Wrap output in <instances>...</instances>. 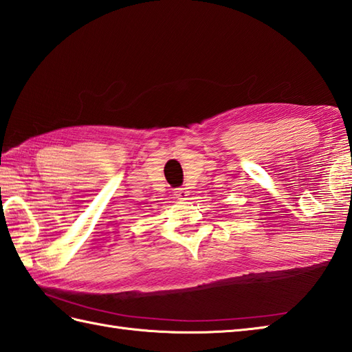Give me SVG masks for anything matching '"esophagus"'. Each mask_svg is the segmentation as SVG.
<instances>
[{
    "instance_id": "esophagus-1",
    "label": "esophagus",
    "mask_w": 352,
    "mask_h": 352,
    "mask_svg": "<svg viewBox=\"0 0 352 352\" xmlns=\"http://www.w3.org/2000/svg\"><path fill=\"white\" fill-rule=\"evenodd\" d=\"M175 197L178 198V199H189L188 197H189V190L186 189V188H178V189H175Z\"/></svg>"
}]
</instances>
